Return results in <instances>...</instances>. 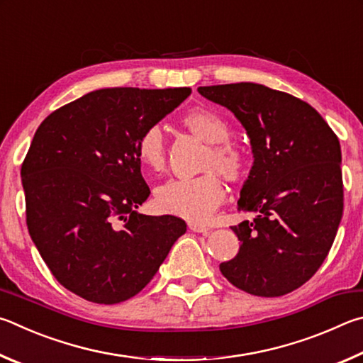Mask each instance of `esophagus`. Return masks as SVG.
Returning <instances> with one entry per match:
<instances>
[{"instance_id":"1","label":"esophagus","mask_w":363,"mask_h":363,"mask_svg":"<svg viewBox=\"0 0 363 363\" xmlns=\"http://www.w3.org/2000/svg\"><path fill=\"white\" fill-rule=\"evenodd\" d=\"M188 228L191 230L193 233H208V228L206 225H201V223H196V221H189Z\"/></svg>"}]
</instances>
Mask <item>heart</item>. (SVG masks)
<instances>
[{
	"instance_id": "1",
	"label": "heart",
	"mask_w": 363,
	"mask_h": 363,
	"mask_svg": "<svg viewBox=\"0 0 363 363\" xmlns=\"http://www.w3.org/2000/svg\"><path fill=\"white\" fill-rule=\"evenodd\" d=\"M183 124L194 135L211 143V151L204 161V169L208 172L193 178L165 180L156 188L155 202L162 213L202 221L211 217L225 198V186L215 170L228 180H238L245 172V157L236 146L226 143L231 137V129L217 113L193 110L183 116ZM135 155L145 169H162L165 135L161 125L151 124L142 130L135 143Z\"/></svg>"
}]
</instances>
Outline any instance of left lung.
<instances>
[{"label": "left lung", "instance_id": "left-lung-1", "mask_svg": "<svg viewBox=\"0 0 363 363\" xmlns=\"http://www.w3.org/2000/svg\"><path fill=\"white\" fill-rule=\"evenodd\" d=\"M198 92L234 113L253 152L238 207L257 217L231 226L240 249L220 264L221 274L255 296L290 294L320 268L338 231L340 140L306 101L263 84L204 86Z\"/></svg>", "mask_w": 363, "mask_h": 363}]
</instances>
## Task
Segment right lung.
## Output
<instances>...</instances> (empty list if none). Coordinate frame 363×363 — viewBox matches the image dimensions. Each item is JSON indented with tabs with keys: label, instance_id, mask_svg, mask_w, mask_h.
<instances>
[{
	"label": "right lung",
	"instance_id": "1",
	"mask_svg": "<svg viewBox=\"0 0 363 363\" xmlns=\"http://www.w3.org/2000/svg\"><path fill=\"white\" fill-rule=\"evenodd\" d=\"M191 94L189 87L89 92L43 121L22 164L27 226L63 287L116 304L145 289L185 234L182 218L150 217L135 143Z\"/></svg>",
	"mask_w": 363,
	"mask_h": 363
}]
</instances>
